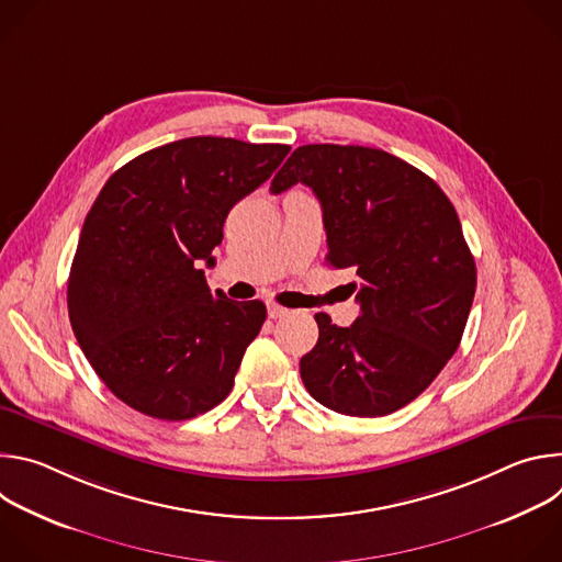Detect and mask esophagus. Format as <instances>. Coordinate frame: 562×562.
Returning a JSON list of instances; mask_svg holds the SVG:
<instances>
[{"label": "esophagus", "mask_w": 562, "mask_h": 562, "mask_svg": "<svg viewBox=\"0 0 562 562\" xmlns=\"http://www.w3.org/2000/svg\"><path fill=\"white\" fill-rule=\"evenodd\" d=\"M267 313H269V317H273V319H278V317H284L286 313H289V308H284V306H280V304H276V302H271L269 306H267Z\"/></svg>", "instance_id": "1"}]
</instances>
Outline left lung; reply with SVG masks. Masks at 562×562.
I'll return each mask as SVG.
<instances>
[{"label": "left lung", "instance_id": "left-lung-1", "mask_svg": "<svg viewBox=\"0 0 562 562\" xmlns=\"http://www.w3.org/2000/svg\"><path fill=\"white\" fill-rule=\"evenodd\" d=\"M306 184L323 206L327 262L353 269L351 327L315 313L317 345L300 375L319 405L375 418L418 397L456 353L475 293V262L442 189L369 146H297L271 182Z\"/></svg>", "mask_w": 562, "mask_h": 562}]
</instances>
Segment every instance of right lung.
I'll return each instance as SVG.
<instances>
[{
    "label": "right lung",
    "mask_w": 562,
    "mask_h": 562,
    "mask_svg": "<svg viewBox=\"0 0 562 562\" xmlns=\"http://www.w3.org/2000/svg\"><path fill=\"white\" fill-rule=\"evenodd\" d=\"M291 146L187 137L117 169L93 202L68 276L72 334L102 382L135 412L195 418L228 395L267 317L260 300L211 293L228 211Z\"/></svg>",
    "instance_id": "obj_1"
}]
</instances>
